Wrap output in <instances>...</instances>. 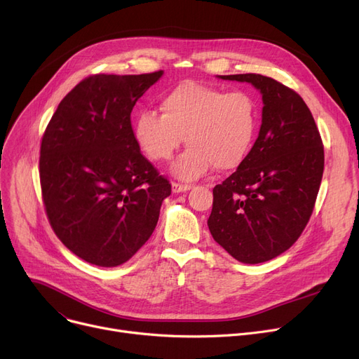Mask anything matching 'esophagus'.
I'll use <instances>...</instances> for the list:
<instances>
[{"label":"esophagus","instance_id":"1","mask_svg":"<svg viewBox=\"0 0 359 359\" xmlns=\"http://www.w3.org/2000/svg\"><path fill=\"white\" fill-rule=\"evenodd\" d=\"M189 189H191L189 184H182V183H177V182H172V191L175 194H182V192H186Z\"/></svg>","mask_w":359,"mask_h":359}]
</instances>
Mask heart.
<instances>
[{
    "mask_svg": "<svg viewBox=\"0 0 359 359\" xmlns=\"http://www.w3.org/2000/svg\"><path fill=\"white\" fill-rule=\"evenodd\" d=\"M160 109L163 115L140 111L134 134L142 153L156 163L172 158L184 137L189 148L173 164L175 176L192 180L212 165L230 172L250 154L259 128L252 93L187 80L163 94Z\"/></svg>",
    "mask_w": 359,
    "mask_h": 359,
    "instance_id": "b5f03b06",
    "label": "heart"
}]
</instances>
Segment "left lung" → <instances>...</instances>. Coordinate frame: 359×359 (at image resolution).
Masks as SVG:
<instances>
[{"instance_id": "left-lung-1", "label": "left lung", "mask_w": 359, "mask_h": 359, "mask_svg": "<svg viewBox=\"0 0 359 359\" xmlns=\"http://www.w3.org/2000/svg\"><path fill=\"white\" fill-rule=\"evenodd\" d=\"M262 93L259 137L236 172L214 187L208 227L243 263L268 262L288 250L313 214L325 170V148L299 94L260 74L219 75Z\"/></svg>"}]
</instances>
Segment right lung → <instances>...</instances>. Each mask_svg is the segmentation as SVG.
Segmentation results:
<instances>
[{"label": "right lung", "instance_id": "1", "mask_svg": "<svg viewBox=\"0 0 359 359\" xmlns=\"http://www.w3.org/2000/svg\"><path fill=\"white\" fill-rule=\"evenodd\" d=\"M163 75L94 74L52 115L41 144L39 177L50 227L74 255L113 268L153 234L167 177L140 151L130 111Z\"/></svg>", "mask_w": 359, "mask_h": 359}]
</instances>
